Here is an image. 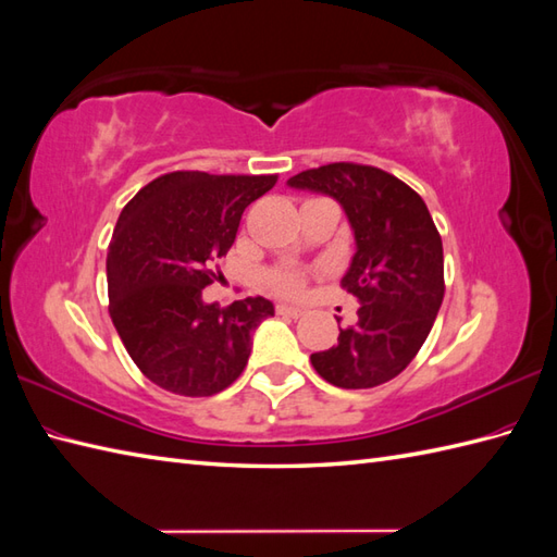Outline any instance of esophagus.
Returning <instances> with one entry per match:
<instances>
[{
  "instance_id": "34e87169",
  "label": "esophagus",
  "mask_w": 557,
  "mask_h": 557,
  "mask_svg": "<svg viewBox=\"0 0 557 557\" xmlns=\"http://www.w3.org/2000/svg\"><path fill=\"white\" fill-rule=\"evenodd\" d=\"M277 313H280V315H289V318H301V315H304V308H301V306H294V304H287V301H282V304H277Z\"/></svg>"
}]
</instances>
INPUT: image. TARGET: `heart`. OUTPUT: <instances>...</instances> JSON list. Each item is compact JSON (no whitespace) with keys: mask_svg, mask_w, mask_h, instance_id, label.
Here are the masks:
<instances>
[{"mask_svg":"<svg viewBox=\"0 0 557 557\" xmlns=\"http://www.w3.org/2000/svg\"><path fill=\"white\" fill-rule=\"evenodd\" d=\"M273 284H275L277 289H282V292L294 294V292L301 289L304 277L296 273V270H277V273L273 275Z\"/></svg>","mask_w":557,"mask_h":557,"instance_id":"obj_1","label":"heart"}]
</instances>
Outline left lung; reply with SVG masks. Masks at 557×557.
I'll return each instance as SVG.
<instances>
[{
  "mask_svg": "<svg viewBox=\"0 0 557 557\" xmlns=\"http://www.w3.org/2000/svg\"><path fill=\"white\" fill-rule=\"evenodd\" d=\"M287 185L337 201L356 242L342 284L358 296V320L339 327V344L310 363L339 389L394 380L420 351L444 301V247L422 197L380 168L356 163L320 165Z\"/></svg>",
  "mask_w": 557,
  "mask_h": 557,
  "instance_id": "1",
  "label": "left lung"
}]
</instances>
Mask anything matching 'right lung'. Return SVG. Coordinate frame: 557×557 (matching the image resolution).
Returning <instances> with one entry per match:
<instances>
[{"label":"right lung","instance_id":"right-lung-1","mask_svg":"<svg viewBox=\"0 0 557 557\" xmlns=\"http://www.w3.org/2000/svg\"><path fill=\"white\" fill-rule=\"evenodd\" d=\"M277 175L177 171L151 180L121 211L107 256L109 313L135 366L161 389L213 396L251 356L256 327L275 306L263 296L227 308L203 301L209 265L237 237L244 209Z\"/></svg>","mask_w":557,"mask_h":557}]
</instances>
